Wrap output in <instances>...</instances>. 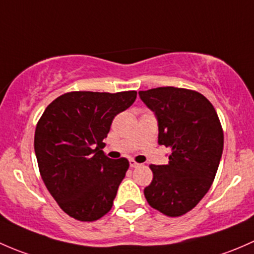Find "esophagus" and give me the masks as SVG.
Returning <instances> with one entry per match:
<instances>
[{"mask_svg": "<svg viewBox=\"0 0 254 254\" xmlns=\"http://www.w3.org/2000/svg\"><path fill=\"white\" fill-rule=\"evenodd\" d=\"M140 165H142V164H138L137 161H134V160L129 161V166L132 167V169H134V167H139Z\"/></svg>", "mask_w": 254, "mask_h": 254, "instance_id": "1", "label": "esophagus"}]
</instances>
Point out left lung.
Wrapping results in <instances>:
<instances>
[{"label":"left lung","mask_w":254,"mask_h":254,"mask_svg":"<svg viewBox=\"0 0 254 254\" xmlns=\"http://www.w3.org/2000/svg\"><path fill=\"white\" fill-rule=\"evenodd\" d=\"M139 96L158 120L159 144L171 150L167 165H150L146 202L167 216H181L200 202L215 179L224 148L220 120L198 91L161 87Z\"/></svg>","instance_id":"obj_1"}]
</instances>
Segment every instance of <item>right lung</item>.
<instances>
[{"mask_svg":"<svg viewBox=\"0 0 254 254\" xmlns=\"http://www.w3.org/2000/svg\"><path fill=\"white\" fill-rule=\"evenodd\" d=\"M137 91H70L55 99L39 120L34 149L41 179L60 208L80 221L109 213L126 176V158L104 154L112 120L134 103Z\"/></svg>","mask_w":254,"mask_h":254,"instance_id":"obj_1","label":"right lung"}]
</instances>
